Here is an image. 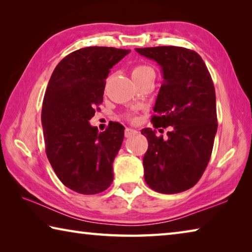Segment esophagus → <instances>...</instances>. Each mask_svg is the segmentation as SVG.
<instances>
[{
	"instance_id": "1",
	"label": "esophagus",
	"mask_w": 252,
	"mask_h": 252,
	"mask_svg": "<svg viewBox=\"0 0 252 252\" xmlns=\"http://www.w3.org/2000/svg\"><path fill=\"white\" fill-rule=\"evenodd\" d=\"M136 133H138V132H136V131L133 130V129H131V127H126V129L125 130L126 138H130V136H133V135H135Z\"/></svg>"
}]
</instances>
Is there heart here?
<instances>
[{"instance_id":"1","label":"heart","mask_w":252,"mask_h":252,"mask_svg":"<svg viewBox=\"0 0 252 252\" xmlns=\"http://www.w3.org/2000/svg\"><path fill=\"white\" fill-rule=\"evenodd\" d=\"M148 71H153L150 66L148 65H143V64H139V65H135L133 69L131 71V74H132V78L136 79L139 78V76H141L142 74L146 73ZM131 119V117H129Z\"/></svg>"}]
</instances>
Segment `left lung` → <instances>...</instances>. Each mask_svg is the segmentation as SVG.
<instances>
[{
	"instance_id": "left-lung-1",
	"label": "left lung",
	"mask_w": 252,
	"mask_h": 252,
	"mask_svg": "<svg viewBox=\"0 0 252 252\" xmlns=\"http://www.w3.org/2000/svg\"><path fill=\"white\" fill-rule=\"evenodd\" d=\"M161 66L163 82L155 104V127L172 126L168 138L147 127L144 180L160 193H179L192 188L210 160L218 129L216 91L201 57L180 46L135 49Z\"/></svg>"
}]
</instances>
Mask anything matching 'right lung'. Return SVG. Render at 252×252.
I'll return each mask as SVG.
<instances>
[{"instance_id":"add662e5","label":"right lung","mask_w":252,"mask_h":252,"mask_svg":"<svg viewBox=\"0 0 252 252\" xmlns=\"http://www.w3.org/2000/svg\"><path fill=\"white\" fill-rule=\"evenodd\" d=\"M129 53L106 46L80 49L62 59L51 75L41 116L45 152L60 181L78 193H100L113 181L125 127L114 122L99 132L89 120L103 102L110 69Z\"/></svg>"}]
</instances>
